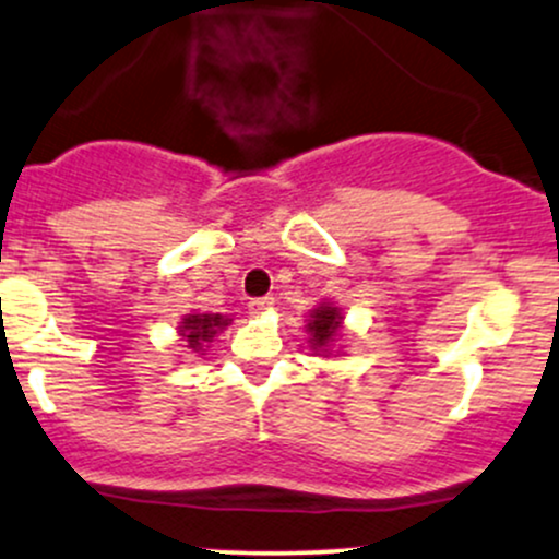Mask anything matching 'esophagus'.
Wrapping results in <instances>:
<instances>
[{
	"instance_id": "1",
	"label": "esophagus",
	"mask_w": 559,
	"mask_h": 559,
	"mask_svg": "<svg viewBox=\"0 0 559 559\" xmlns=\"http://www.w3.org/2000/svg\"><path fill=\"white\" fill-rule=\"evenodd\" d=\"M274 306V298H269V296H263V298H250L248 301V309H250V314H263V311H269Z\"/></svg>"
}]
</instances>
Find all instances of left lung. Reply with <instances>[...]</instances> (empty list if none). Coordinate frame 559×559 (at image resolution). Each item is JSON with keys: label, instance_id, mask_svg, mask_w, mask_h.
<instances>
[{"label": "left lung", "instance_id": "obj_1", "mask_svg": "<svg viewBox=\"0 0 559 559\" xmlns=\"http://www.w3.org/2000/svg\"><path fill=\"white\" fill-rule=\"evenodd\" d=\"M341 320H344V317H341V311L335 309V306H325V304L317 306V309L311 311L309 325H306V330L311 333V338H309L311 349L328 352V346L333 344L335 333H338Z\"/></svg>", "mask_w": 559, "mask_h": 559}]
</instances>
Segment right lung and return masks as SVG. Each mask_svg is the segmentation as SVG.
<instances>
[{"mask_svg": "<svg viewBox=\"0 0 559 559\" xmlns=\"http://www.w3.org/2000/svg\"><path fill=\"white\" fill-rule=\"evenodd\" d=\"M229 322V317L224 314H186L181 322V335L186 344H189V349L205 352L202 344L213 341V335L224 330Z\"/></svg>", "mask_w": 559, "mask_h": 559, "instance_id": "right-lung-1", "label": "right lung"}]
</instances>
